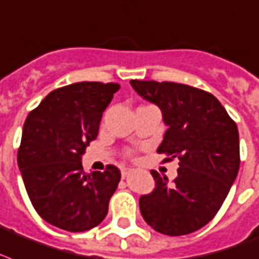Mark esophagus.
I'll return each mask as SVG.
<instances>
[{
    "instance_id": "obj_1",
    "label": "esophagus",
    "mask_w": 259,
    "mask_h": 259,
    "mask_svg": "<svg viewBox=\"0 0 259 259\" xmlns=\"http://www.w3.org/2000/svg\"><path fill=\"white\" fill-rule=\"evenodd\" d=\"M130 172H132V168H122V177L123 178L127 177Z\"/></svg>"
}]
</instances>
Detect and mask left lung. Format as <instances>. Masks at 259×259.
Here are the masks:
<instances>
[{
  "mask_svg": "<svg viewBox=\"0 0 259 259\" xmlns=\"http://www.w3.org/2000/svg\"><path fill=\"white\" fill-rule=\"evenodd\" d=\"M130 85L160 108L167 130L157 152L179 160L172 182L152 169L155 189L140 197L141 214L160 234H191L214 217L238 177L236 123L212 94L194 87L140 80Z\"/></svg>",
  "mask_w": 259,
  "mask_h": 259,
  "instance_id": "obj_1",
  "label": "left lung"
}]
</instances>
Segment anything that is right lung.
I'll use <instances>...</instances> for the list:
<instances>
[{
  "mask_svg": "<svg viewBox=\"0 0 259 259\" xmlns=\"http://www.w3.org/2000/svg\"><path fill=\"white\" fill-rule=\"evenodd\" d=\"M118 90L114 82H74L50 92L25 119L17 164L33 208L51 226L82 232L107 214L121 171L107 165L87 174L81 159Z\"/></svg>",
  "mask_w": 259,
  "mask_h": 259,
  "instance_id": "right-lung-1",
  "label": "right lung"
}]
</instances>
